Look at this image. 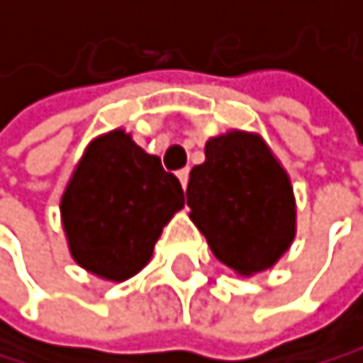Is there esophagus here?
<instances>
[{"label":"esophagus","mask_w":363,"mask_h":363,"mask_svg":"<svg viewBox=\"0 0 363 363\" xmlns=\"http://www.w3.org/2000/svg\"><path fill=\"white\" fill-rule=\"evenodd\" d=\"M176 176H178L180 185H183V189H185V187H187V180H189V169H180Z\"/></svg>","instance_id":"esophagus-1"}]
</instances>
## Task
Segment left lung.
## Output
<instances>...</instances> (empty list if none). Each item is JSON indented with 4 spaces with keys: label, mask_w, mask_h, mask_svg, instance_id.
Instances as JSON below:
<instances>
[{
    "label": "left lung",
    "mask_w": 363,
    "mask_h": 363,
    "mask_svg": "<svg viewBox=\"0 0 363 363\" xmlns=\"http://www.w3.org/2000/svg\"><path fill=\"white\" fill-rule=\"evenodd\" d=\"M187 206L213 254L242 277L272 267L295 238L291 178L249 132L208 139L206 162L189 171Z\"/></svg>",
    "instance_id": "1"
}]
</instances>
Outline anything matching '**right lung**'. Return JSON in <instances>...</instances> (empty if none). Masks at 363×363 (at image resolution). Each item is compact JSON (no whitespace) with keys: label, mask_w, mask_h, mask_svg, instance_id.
<instances>
[{"label":"right lung","mask_w":363,"mask_h":363,"mask_svg":"<svg viewBox=\"0 0 363 363\" xmlns=\"http://www.w3.org/2000/svg\"><path fill=\"white\" fill-rule=\"evenodd\" d=\"M185 206L180 180L123 130L93 139L61 196L72 258L109 281L144 267L164 224Z\"/></svg>","instance_id":"add662e5"}]
</instances>
